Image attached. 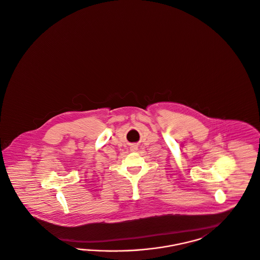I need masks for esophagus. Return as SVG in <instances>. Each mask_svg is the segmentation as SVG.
Here are the masks:
<instances>
[{"mask_svg":"<svg viewBox=\"0 0 260 260\" xmlns=\"http://www.w3.org/2000/svg\"><path fill=\"white\" fill-rule=\"evenodd\" d=\"M133 149H134V150H137V149H136V147H134V148H133Z\"/></svg>","mask_w":260,"mask_h":260,"instance_id":"obj_1","label":"esophagus"}]
</instances>
